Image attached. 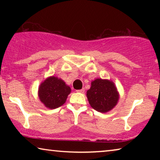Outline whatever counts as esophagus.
Listing matches in <instances>:
<instances>
[{"label":"esophagus","instance_id":"34e87169","mask_svg":"<svg viewBox=\"0 0 160 160\" xmlns=\"http://www.w3.org/2000/svg\"><path fill=\"white\" fill-rule=\"evenodd\" d=\"M77 92H80V93H84L85 92V88H82L81 89V90H76Z\"/></svg>","mask_w":160,"mask_h":160}]
</instances>
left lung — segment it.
I'll return each instance as SVG.
<instances>
[{
	"label": "left lung",
	"instance_id": "left-lung-1",
	"mask_svg": "<svg viewBox=\"0 0 160 160\" xmlns=\"http://www.w3.org/2000/svg\"><path fill=\"white\" fill-rule=\"evenodd\" d=\"M87 97L94 109L107 113L118 104L119 93L113 81L97 78L92 81L90 88L87 91Z\"/></svg>",
	"mask_w": 160,
	"mask_h": 160
}]
</instances>
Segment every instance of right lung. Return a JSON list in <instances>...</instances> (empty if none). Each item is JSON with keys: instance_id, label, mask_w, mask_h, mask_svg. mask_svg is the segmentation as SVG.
Segmentation results:
<instances>
[{"instance_id": "1", "label": "right lung", "mask_w": 160, "mask_h": 160, "mask_svg": "<svg viewBox=\"0 0 160 160\" xmlns=\"http://www.w3.org/2000/svg\"><path fill=\"white\" fill-rule=\"evenodd\" d=\"M71 89L64 81L55 76L46 78L38 89V97L44 106L50 109H56L65 104Z\"/></svg>"}]
</instances>
